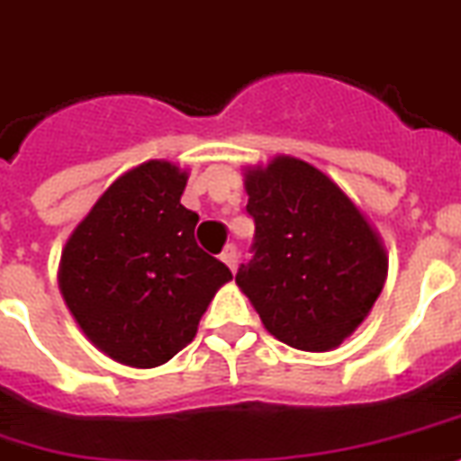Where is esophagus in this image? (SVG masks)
Wrapping results in <instances>:
<instances>
[{
  "label": "esophagus",
  "mask_w": 461,
  "mask_h": 461,
  "mask_svg": "<svg viewBox=\"0 0 461 461\" xmlns=\"http://www.w3.org/2000/svg\"><path fill=\"white\" fill-rule=\"evenodd\" d=\"M220 260H222L224 265L230 267L231 274L237 272V267H239V253H237V249H234V246H230V249H224V253L220 255Z\"/></svg>",
  "instance_id": "esophagus-1"
}]
</instances>
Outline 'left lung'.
I'll use <instances>...</instances> for the list:
<instances>
[{
    "label": "left lung",
    "mask_w": 461,
    "mask_h": 461,
    "mask_svg": "<svg viewBox=\"0 0 461 461\" xmlns=\"http://www.w3.org/2000/svg\"><path fill=\"white\" fill-rule=\"evenodd\" d=\"M253 258L237 285L278 342L330 351L370 314L386 281L380 234L326 173L295 157L246 171Z\"/></svg>",
    "instance_id": "left-lung-1"
}]
</instances>
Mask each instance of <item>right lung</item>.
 Returning <instances> with one entry per match:
<instances>
[{
  "label": "right lung",
  "mask_w": 461,
  "mask_h": 461,
  "mask_svg": "<svg viewBox=\"0 0 461 461\" xmlns=\"http://www.w3.org/2000/svg\"><path fill=\"white\" fill-rule=\"evenodd\" d=\"M185 185L187 171L171 161L135 166L95 201L60 258L69 314L93 347L131 368H157L185 349L231 278L196 246Z\"/></svg>",
  "instance_id": "obj_1"
}]
</instances>
